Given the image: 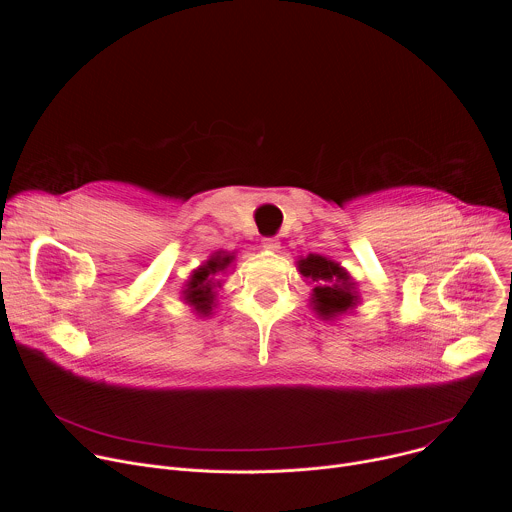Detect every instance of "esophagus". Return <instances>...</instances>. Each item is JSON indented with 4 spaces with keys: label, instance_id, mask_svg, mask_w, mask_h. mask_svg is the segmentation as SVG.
<instances>
[{
    "label": "esophagus",
    "instance_id": "esophagus-1",
    "mask_svg": "<svg viewBox=\"0 0 512 512\" xmlns=\"http://www.w3.org/2000/svg\"><path fill=\"white\" fill-rule=\"evenodd\" d=\"M263 247H265L267 251H273V253H275V251H279L281 245H279L277 239H263Z\"/></svg>",
    "mask_w": 512,
    "mask_h": 512
}]
</instances>
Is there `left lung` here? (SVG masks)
Returning <instances> with one entry per match:
<instances>
[{
  "label": "left lung",
  "instance_id": "obj_1",
  "mask_svg": "<svg viewBox=\"0 0 512 512\" xmlns=\"http://www.w3.org/2000/svg\"><path fill=\"white\" fill-rule=\"evenodd\" d=\"M298 271L314 285L310 306L318 318L334 322L358 306L360 296L356 291V281L330 257L318 253L300 257Z\"/></svg>",
  "mask_w": 512,
  "mask_h": 512
}]
</instances>
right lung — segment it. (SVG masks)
Segmentation results:
<instances>
[{
  "instance_id": "right-lung-1",
  "label": "right lung",
  "mask_w": 512,
  "mask_h": 512,
  "mask_svg": "<svg viewBox=\"0 0 512 512\" xmlns=\"http://www.w3.org/2000/svg\"><path fill=\"white\" fill-rule=\"evenodd\" d=\"M235 261V253L216 251L202 265H198L182 289V302L192 308L200 318H208L216 306L218 291L223 289L221 275L229 271Z\"/></svg>"
}]
</instances>
